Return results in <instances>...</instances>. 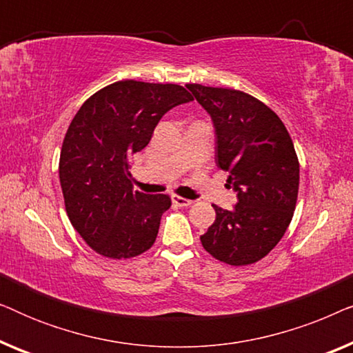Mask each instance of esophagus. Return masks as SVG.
Segmentation results:
<instances>
[{
	"label": "esophagus",
	"mask_w": 353,
	"mask_h": 353,
	"mask_svg": "<svg viewBox=\"0 0 353 353\" xmlns=\"http://www.w3.org/2000/svg\"><path fill=\"white\" fill-rule=\"evenodd\" d=\"M172 202H173V204H175V205H178V207H190V205H192V201L186 199V197L176 196V194L172 196Z\"/></svg>",
	"instance_id": "obj_1"
}]
</instances>
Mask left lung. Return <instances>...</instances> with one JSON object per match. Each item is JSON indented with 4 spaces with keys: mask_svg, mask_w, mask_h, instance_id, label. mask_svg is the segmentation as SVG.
<instances>
[{
    "mask_svg": "<svg viewBox=\"0 0 353 353\" xmlns=\"http://www.w3.org/2000/svg\"><path fill=\"white\" fill-rule=\"evenodd\" d=\"M212 117L215 162L236 191L233 210L215 209L201 243L212 257L241 267L263 259L291 223L299 192V159L281 119L244 91L186 85Z\"/></svg>",
    "mask_w": 353,
    "mask_h": 353,
    "instance_id": "left-lung-1",
    "label": "left lung"
}]
</instances>
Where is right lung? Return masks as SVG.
Masks as SVG:
<instances>
[{
	"instance_id": "add662e5",
	"label": "right lung",
	"mask_w": 353,
	"mask_h": 353,
	"mask_svg": "<svg viewBox=\"0 0 353 353\" xmlns=\"http://www.w3.org/2000/svg\"><path fill=\"white\" fill-rule=\"evenodd\" d=\"M190 101L180 85L122 80L75 114L62 143L59 180L72 226L98 254L132 259L156 241L172 201L134 191L128 159L148 146L163 114Z\"/></svg>"
}]
</instances>
